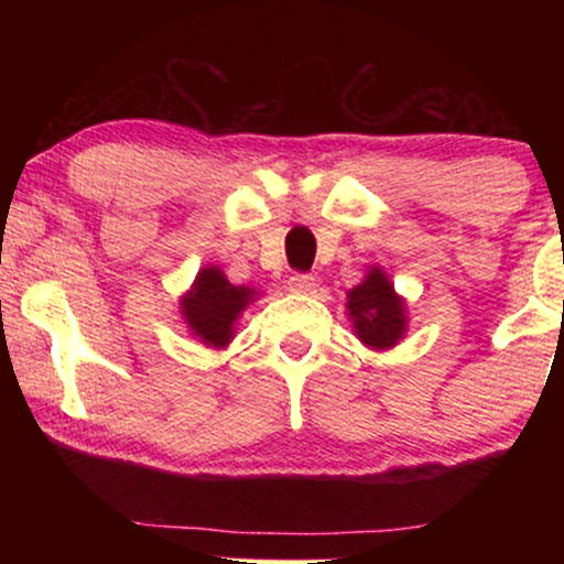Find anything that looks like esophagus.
<instances>
[{
    "label": "esophagus",
    "mask_w": 564,
    "mask_h": 564,
    "mask_svg": "<svg viewBox=\"0 0 564 564\" xmlns=\"http://www.w3.org/2000/svg\"><path fill=\"white\" fill-rule=\"evenodd\" d=\"M288 288H290V292H297V295H313V292H315V276L295 272L288 280Z\"/></svg>",
    "instance_id": "obj_1"
}]
</instances>
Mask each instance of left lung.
Masks as SVG:
<instances>
[{"label":"left lung","mask_w":564,"mask_h":564,"mask_svg":"<svg viewBox=\"0 0 564 564\" xmlns=\"http://www.w3.org/2000/svg\"><path fill=\"white\" fill-rule=\"evenodd\" d=\"M346 297L354 334L369 349H390L403 338L408 328L405 303L380 267L369 269L365 282L349 290Z\"/></svg>","instance_id":"left-lung-1"}]
</instances>
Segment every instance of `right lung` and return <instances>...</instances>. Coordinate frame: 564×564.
I'll list each match as a JSON object with an SVG mask.
<instances>
[{
    "label": "right lung",
    "instance_id": "1",
    "mask_svg": "<svg viewBox=\"0 0 564 564\" xmlns=\"http://www.w3.org/2000/svg\"><path fill=\"white\" fill-rule=\"evenodd\" d=\"M257 295V290L230 284L218 267H205L203 272H197L192 290L182 297V318L192 336H197L205 346L223 349L234 338L238 315Z\"/></svg>",
    "mask_w": 564,
    "mask_h": 564
}]
</instances>
